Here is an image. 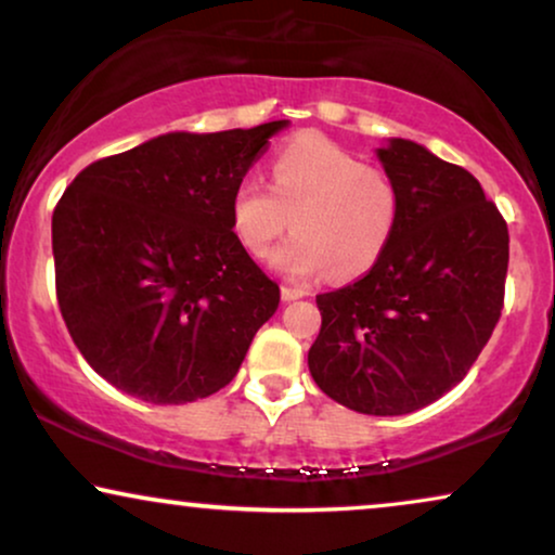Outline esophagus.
<instances>
[{
  "mask_svg": "<svg viewBox=\"0 0 555 555\" xmlns=\"http://www.w3.org/2000/svg\"><path fill=\"white\" fill-rule=\"evenodd\" d=\"M307 294L305 286H294V284H282V299L284 301H294V299H301Z\"/></svg>",
  "mask_w": 555,
  "mask_h": 555,
  "instance_id": "34e87169",
  "label": "esophagus"
}]
</instances>
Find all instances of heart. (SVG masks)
Listing matches in <instances>:
<instances>
[{"label":"heart","mask_w":555,"mask_h":555,"mask_svg":"<svg viewBox=\"0 0 555 555\" xmlns=\"http://www.w3.org/2000/svg\"><path fill=\"white\" fill-rule=\"evenodd\" d=\"M294 233L271 250V269L310 279L330 269L338 279L369 271L387 248L399 217V189L384 168L318 132L294 138L271 164V189L248 177L230 199L233 233L261 256L289 225Z\"/></svg>","instance_id":"obj_1"}]
</instances>
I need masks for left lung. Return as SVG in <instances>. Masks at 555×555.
I'll return each instance as SVG.
<instances>
[{
	"label": "left lung",
	"mask_w": 555,
	"mask_h": 555,
	"mask_svg": "<svg viewBox=\"0 0 555 555\" xmlns=\"http://www.w3.org/2000/svg\"><path fill=\"white\" fill-rule=\"evenodd\" d=\"M399 217L366 276L318 294L322 327L307 363L330 399L361 415H406L451 391L502 314L509 233L466 168L425 145L376 149Z\"/></svg>",
	"instance_id": "8db88e82"
}]
</instances>
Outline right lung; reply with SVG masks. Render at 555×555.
Instances as JSON below:
<instances>
[{
    "label": "right lung",
    "mask_w": 555,
    "mask_h": 555,
    "mask_svg": "<svg viewBox=\"0 0 555 555\" xmlns=\"http://www.w3.org/2000/svg\"><path fill=\"white\" fill-rule=\"evenodd\" d=\"M289 120L166 132L83 168L53 212L68 333L112 387L186 404L233 382L279 286L233 233L230 199Z\"/></svg>",
    "instance_id": "right-lung-1"
}]
</instances>
